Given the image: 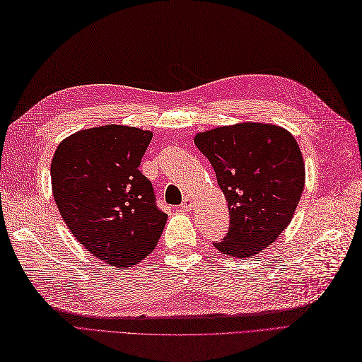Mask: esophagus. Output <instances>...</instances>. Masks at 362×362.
<instances>
[{"label": "esophagus", "mask_w": 362, "mask_h": 362, "mask_svg": "<svg viewBox=\"0 0 362 362\" xmlns=\"http://www.w3.org/2000/svg\"><path fill=\"white\" fill-rule=\"evenodd\" d=\"M181 209L182 210H192L193 209V199L190 197H186L181 202Z\"/></svg>", "instance_id": "34e87169"}]
</instances>
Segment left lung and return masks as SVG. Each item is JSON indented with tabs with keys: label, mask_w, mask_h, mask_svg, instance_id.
<instances>
[{
	"label": "left lung",
	"mask_w": 362,
	"mask_h": 362,
	"mask_svg": "<svg viewBox=\"0 0 362 362\" xmlns=\"http://www.w3.org/2000/svg\"><path fill=\"white\" fill-rule=\"evenodd\" d=\"M216 173L230 227L215 247L249 258L276 240L290 224L303 195L305 169L290 132L262 122H240L195 136Z\"/></svg>",
	"instance_id": "1"
}]
</instances>
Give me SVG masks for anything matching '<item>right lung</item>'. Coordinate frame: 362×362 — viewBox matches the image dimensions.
Segmentation results:
<instances>
[{"label":"right lung","instance_id":"obj_1","mask_svg":"<svg viewBox=\"0 0 362 362\" xmlns=\"http://www.w3.org/2000/svg\"><path fill=\"white\" fill-rule=\"evenodd\" d=\"M153 134L105 124L61 141L50 165L52 192L69 230L93 257L127 269L148 257L167 214L139 172Z\"/></svg>","mask_w":362,"mask_h":362}]
</instances>
